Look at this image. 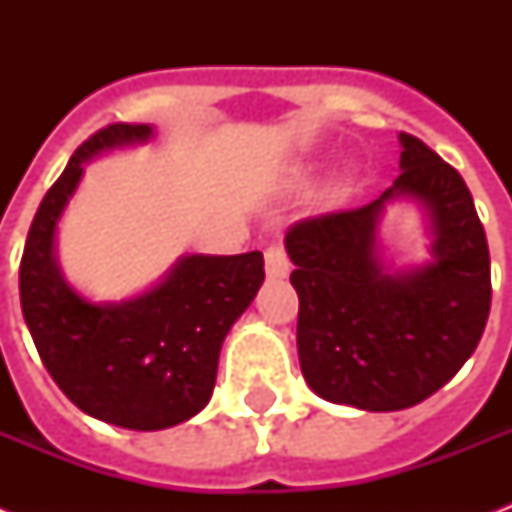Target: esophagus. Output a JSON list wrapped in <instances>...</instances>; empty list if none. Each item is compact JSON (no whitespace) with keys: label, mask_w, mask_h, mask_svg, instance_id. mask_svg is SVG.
<instances>
[{"label":"esophagus","mask_w":512,"mask_h":512,"mask_svg":"<svg viewBox=\"0 0 512 512\" xmlns=\"http://www.w3.org/2000/svg\"><path fill=\"white\" fill-rule=\"evenodd\" d=\"M289 257L281 247H268L265 249V273L268 279H287L289 276Z\"/></svg>","instance_id":"1"}]
</instances>
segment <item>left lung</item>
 Segmentation results:
<instances>
[{"instance_id": "obj_1", "label": "left lung", "mask_w": 512, "mask_h": 512, "mask_svg": "<svg viewBox=\"0 0 512 512\" xmlns=\"http://www.w3.org/2000/svg\"><path fill=\"white\" fill-rule=\"evenodd\" d=\"M401 140V175L364 207L287 231L300 297L305 382L332 404L396 412L444 388L473 356L492 308L484 225L462 175L420 138ZM417 198L434 225V263L390 274L373 244L384 204Z\"/></svg>"}]
</instances>
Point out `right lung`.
<instances>
[{
  "label": "right lung",
  "mask_w": 512,
  "mask_h": 512,
  "mask_svg": "<svg viewBox=\"0 0 512 512\" xmlns=\"http://www.w3.org/2000/svg\"><path fill=\"white\" fill-rule=\"evenodd\" d=\"M151 138L148 124H108L76 148L44 193L20 260V308L42 364L90 417L162 430L207 406L220 348L263 284V255H188L146 295L90 303L55 263V225L87 159Z\"/></svg>",
  "instance_id": "add662e5"
}]
</instances>
